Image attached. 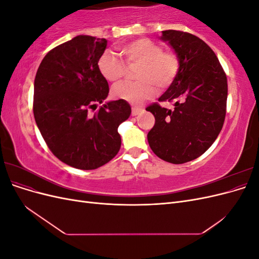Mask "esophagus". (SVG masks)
I'll use <instances>...</instances> for the list:
<instances>
[{"label": "esophagus", "mask_w": 259, "mask_h": 259, "mask_svg": "<svg viewBox=\"0 0 259 259\" xmlns=\"http://www.w3.org/2000/svg\"><path fill=\"white\" fill-rule=\"evenodd\" d=\"M144 110V109L142 108V107H138V106H134L132 108V115H137V114H139L140 112H142Z\"/></svg>", "instance_id": "esophagus-1"}]
</instances>
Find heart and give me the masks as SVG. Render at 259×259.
<instances>
[{
  "instance_id": "obj_1",
  "label": "heart",
  "mask_w": 259,
  "mask_h": 259,
  "mask_svg": "<svg viewBox=\"0 0 259 259\" xmlns=\"http://www.w3.org/2000/svg\"><path fill=\"white\" fill-rule=\"evenodd\" d=\"M117 53L130 65H139L136 82L122 83L112 90L115 99L140 104L155 93V85L164 90L173 83L179 73L180 59L173 51H163L162 45L148 37L121 44ZM98 70L108 82L117 83L124 75V66L116 53L107 50L98 59Z\"/></svg>"
}]
</instances>
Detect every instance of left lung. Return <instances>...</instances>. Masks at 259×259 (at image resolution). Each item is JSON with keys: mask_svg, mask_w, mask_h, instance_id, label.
<instances>
[{"mask_svg": "<svg viewBox=\"0 0 259 259\" xmlns=\"http://www.w3.org/2000/svg\"><path fill=\"white\" fill-rule=\"evenodd\" d=\"M180 59L179 73L159 101H173L174 110L153 103L146 108L155 123L148 143L160 159L183 164L199 158L213 145L226 116L228 84L224 69L209 46L197 35L165 30Z\"/></svg>", "mask_w": 259, "mask_h": 259, "instance_id": "left-lung-1", "label": "left lung"}]
</instances>
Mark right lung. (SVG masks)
I'll return each instance as SVG.
<instances>
[{
  "mask_svg": "<svg viewBox=\"0 0 259 259\" xmlns=\"http://www.w3.org/2000/svg\"><path fill=\"white\" fill-rule=\"evenodd\" d=\"M107 40L77 35L45 55L34 80L33 114L53 154L79 169H95L121 148L119 125L132 112L124 100L101 106L109 85L98 59Z\"/></svg>",
  "mask_w": 259,
  "mask_h": 259,
  "instance_id": "1",
  "label": "right lung"
}]
</instances>
